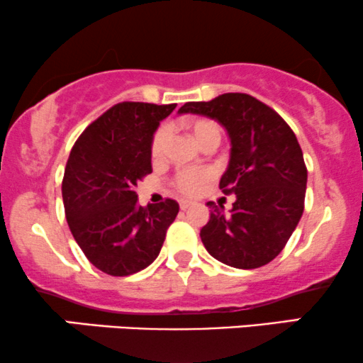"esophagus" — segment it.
Segmentation results:
<instances>
[{"instance_id": "34e87169", "label": "esophagus", "mask_w": 363, "mask_h": 363, "mask_svg": "<svg viewBox=\"0 0 363 363\" xmlns=\"http://www.w3.org/2000/svg\"><path fill=\"white\" fill-rule=\"evenodd\" d=\"M189 207H191L190 200H180V208H182V210H186Z\"/></svg>"}]
</instances>
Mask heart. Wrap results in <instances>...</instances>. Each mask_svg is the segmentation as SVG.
<instances>
[{"mask_svg": "<svg viewBox=\"0 0 363 363\" xmlns=\"http://www.w3.org/2000/svg\"><path fill=\"white\" fill-rule=\"evenodd\" d=\"M189 131L202 147L208 145L217 146L222 140V129L218 126V123H216L213 119L199 118L190 121ZM168 136V126H160L156 129L153 140H151V156H153L155 160H160L161 156H163ZM210 178H212V173H210L208 169H180V172L173 177V186L180 191V194L195 195L196 191L202 189L203 183H207Z\"/></svg>", "mask_w": 363, "mask_h": 363, "instance_id": "1", "label": "heart"}]
</instances>
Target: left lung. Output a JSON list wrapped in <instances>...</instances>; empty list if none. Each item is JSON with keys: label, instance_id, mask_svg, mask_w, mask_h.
Here are the masks:
<instances>
[{"label": "left lung", "instance_id": "1", "mask_svg": "<svg viewBox=\"0 0 363 363\" xmlns=\"http://www.w3.org/2000/svg\"><path fill=\"white\" fill-rule=\"evenodd\" d=\"M180 114L218 121L230 138L220 190L235 194L230 213L212 212L200 237L212 257L237 269H256L284 249L305 210L308 172L301 146L286 121L249 94L186 102Z\"/></svg>", "mask_w": 363, "mask_h": 363}]
</instances>
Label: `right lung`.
<instances>
[{
    "label": "right lung",
    "mask_w": 363,
    "mask_h": 363,
    "mask_svg": "<svg viewBox=\"0 0 363 363\" xmlns=\"http://www.w3.org/2000/svg\"><path fill=\"white\" fill-rule=\"evenodd\" d=\"M177 104L119 102L89 124L67 161L62 199L75 242L97 269L129 276L158 257L178 203L141 207L134 189L153 172L151 140Z\"/></svg>",
    "instance_id": "add662e5"
}]
</instances>
